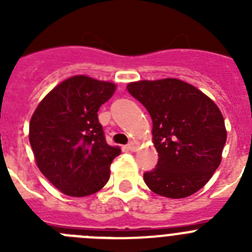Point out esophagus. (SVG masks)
<instances>
[{"mask_svg":"<svg viewBox=\"0 0 252 252\" xmlns=\"http://www.w3.org/2000/svg\"><path fill=\"white\" fill-rule=\"evenodd\" d=\"M127 149L130 151H136L137 150V144L135 141H131L127 145Z\"/></svg>","mask_w":252,"mask_h":252,"instance_id":"esophagus-1","label":"esophagus"}]
</instances>
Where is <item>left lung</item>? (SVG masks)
I'll use <instances>...</instances> for the list:
<instances>
[{
    "mask_svg": "<svg viewBox=\"0 0 252 252\" xmlns=\"http://www.w3.org/2000/svg\"><path fill=\"white\" fill-rule=\"evenodd\" d=\"M153 120L157 168L144 174L146 186L166 198H186L203 188L222 160L227 131L217 104L177 78L127 84Z\"/></svg>",
    "mask_w": 252,
    "mask_h": 252,
    "instance_id": "obj_1",
    "label": "left lung"
}]
</instances>
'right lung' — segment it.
Returning a JSON list of instances; mask_svg holds the SVG:
<instances>
[{"label": "right lung", "instance_id": "1", "mask_svg": "<svg viewBox=\"0 0 252 252\" xmlns=\"http://www.w3.org/2000/svg\"><path fill=\"white\" fill-rule=\"evenodd\" d=\"M115 91L111 82L73 75L54 87L31 116L29 140L37 168L64 194L91 195L110 179L121 149L106 142L97 112Z\"/></svg>", "mask_w": 252, "mask_h": 252}]
</instances>
